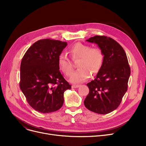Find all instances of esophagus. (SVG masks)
I'll use <instances>...</instances> for the list:
<instances>
[{
	"label": "esophagus",
	"mask_w": 146,
	"mask_h": 146,
	"mask_svg": "<svg viewBox=\"0 0 146 146\" xmlns=\"http://www.w3.org/2000/svg\"><path fill=\"white\" fill-rule=\"evenodd\" d=\"M79 86H80V85H72V88H78Z\"/></svg>",
	"instance_id": "1"
}]
</instances>
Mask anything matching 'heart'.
<instances>
[{
  "instance_id": "b5f03b06",
  "label": "heart",
  "mask_w": 146,
  "mask_h": 146,
  "mask_svg": "<svg viewBox=\"0 0 146 146\" xmlns=\"http://www.w3.org/2000/svg\"><path fill=\"white\" fill-rule=\"evenodd\" d=\"M68 53L73 60H79L78 67L79 68L71 74V82H84L90 78V74L95 76L100 71L104 59V53L100 48H91L89 45L78 42L68 50ZM58 64L66 75L69 76L72 73L73 64L65 54H61L59 56Z\"/></svg>"
}]
</instances>
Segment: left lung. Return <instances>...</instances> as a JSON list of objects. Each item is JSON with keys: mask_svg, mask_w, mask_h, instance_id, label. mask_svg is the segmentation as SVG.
Segmentation results:
<instances>
[{"mask_svg": "<svg viewBox=\"0 0 146 146\" xmlns=\"http://www.w3.org/2000/svg\"><path fill=\"white\" fill-rule=\"evenodd\" d=\"M86 41L98 45L104 59L95 79L87 84L89 93L84 104L94 112L108 113L118 108L127 90L131 73L127 57L123 48L110 37L96 35Z\"/></svg>", "mask_w": 146, "mask_h": 146, "instance_id": "obj_1", "label": "left lung"}]
</instances>
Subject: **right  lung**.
<instances>
[{
  "instance_id": "obj_1",
  "label": "right lung",
  "mask_w": 146,
  "mask_h": 146,
  "mask_svg": "<svg viewBox=\"0 0 146 146\" xmlns=\"http://www.w3.org/2000/svg\"><path fill=\"white\" fill-rule=\"evenodd\" d=\"M67 45L58 40H41L31 46L22 59L20 88L36 111L45 113L60 109L64 91L72 88L58 64V57Z\"/></svg>"
}]
</instances>
